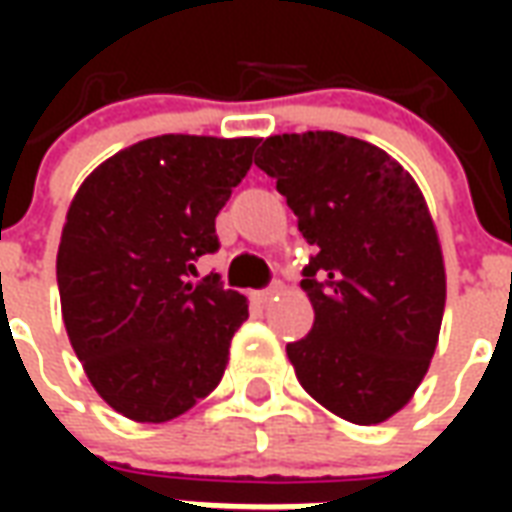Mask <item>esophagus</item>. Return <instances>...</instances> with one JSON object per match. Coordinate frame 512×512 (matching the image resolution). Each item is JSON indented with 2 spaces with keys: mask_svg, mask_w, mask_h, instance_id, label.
<instances>
[{
  "mask_svg": "<svg viewBox=\"0 0 512 512\" xmlns=\"http://www.w3.org/2000/svg\"><path fill=\"white\" fill-rule=\"evenodd\" d=\"M279 293V285H271V288H266V290H257V293H252V299L257 301V304H268V301L274 299V296H277Z\"/></svg>",
  "mask_w": 512,
  "mask_h": 512,
  "instance_id": "34e87169",
  "label": "esophagus"
}]
</instances>
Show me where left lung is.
Here are the masks:
<instances>
[{
    "instance_id": "8db88e82",
    "label": "left lung",
    "mask_w": 512,
    "mask_h": 512,
    "mask_svg": "<svg viewBox=\"0 0 512 512\" xmlns=\"http://www.w3.org/2000/svg\"><path fill=\"white\" fill-rule=\"evenodd\" d=\"M255 164L315 246L301 279L315 323L288 345L296 378L337 417L378 425L439 343L447 274L428 202L386 150L337 131L268 136Z\"/></svg>"
}]
</instances>
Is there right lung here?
Instances as JSON below:
<instances>
[{"instance_id":"obj_1","label":"right lung","mask_w":512,"mask_h":512,"mask_svg":"<svg viewBox=\"0 0 512 512\" xmlns=\"http://www.w3.org/2000/svg\"><path fill=\"white\" fill-rule=\"evenodd\" d=\"M257 142L142 139L98 164L71 200L57 252L62 321L117 414L167 422L222 381L249 304L219 277H189L197 257L219 249L216 216Z\"/></svg>"}]
</instances>
